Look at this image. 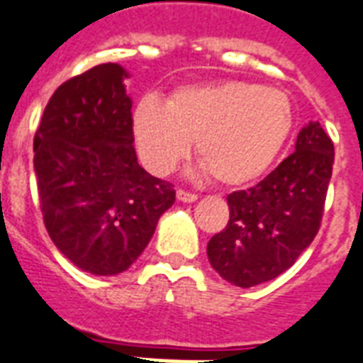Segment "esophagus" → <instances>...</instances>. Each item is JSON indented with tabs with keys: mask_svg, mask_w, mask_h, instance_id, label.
<instances>
[{
	"mask_svg": "<svg viewBox=\"0 0 363 363\" xmlns=\"http://www.w3.org/2000/svg\"><path fill=\"white\" fill-rule=\"evenodd\" d=\"M176 199H178L179 202H196L199 196H196L195 193H187V191L184 189H178L176 191Z\"/></svg>",
	"mask_w": 363,
	"mask_h": 363,
	"instance_id": "34e87169",
	"label": "esophagus"
}]
</instances>
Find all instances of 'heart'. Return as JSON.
<instances>
[{"label":"heart","mask_w":363,"mask_h":363,"mask_svg":"<svg viewBox=\"0 0 363 363\" xmlns=\"http://www.w3.org/2000/svg\"><path fill=\"white\" fill-rule=\"evenodd\" d=\"M294 125L289 95L247 80L174 89L168 103L146 95L133 112L138 155L153 174L170 172L196 138L199 170L223 185L260 178Z\"/></svg>","instance_id":"b5f03b06"}]
</instances>
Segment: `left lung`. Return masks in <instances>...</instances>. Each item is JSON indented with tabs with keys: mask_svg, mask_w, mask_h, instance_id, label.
Wrapping results in <instances>:
<instances>
[{
	"mask_svg": "<svg viewBox=\"0 0 363 363\" xmlns=\"http://www.w3.org/2000/svg\"><path fill=\"white\" fill-rule=\"evenodd\" d=\"M332 164L330 136L318 121H309L292 155L255 187L228 195L230 219L208 242L217 274L249 289L291 268L317 236Z\"/></svg>",
	"mask_w": 363,
	"mask_h": 363,
	"instance_id": "left-lung-1",
	"label": "left lung"
}]
</instances>
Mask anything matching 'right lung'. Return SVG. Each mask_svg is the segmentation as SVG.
I'll return each instance as SVG.
<instances>
[{
	"label": "right lung",
	"instance_id": "obj_1",
	"mask_svg": "<svg viewBox=\"0 0 363 363\" xmlns=\"http://www.w3.org/2000/svg\"><path fill=\"white\" fill-rule=\"evenodd\" d=\"M129 72L103 63L63 82L33 140L40 211L52 242L94 275L125 272L176 191L136 161Z\"/></svg>",
	"mask_w": 363,
	"mask_h": 363
}]
</instances>
